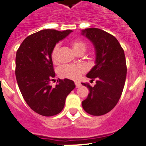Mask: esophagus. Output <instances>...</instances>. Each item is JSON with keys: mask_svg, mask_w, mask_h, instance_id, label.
<instances>
[{"mask_svg": "<svg viewBox=\"0 0 146 146\" xmlns=\"http://www.w3.org/2000/svg\"><path fill=\"white\" fill-rule=\"evenodd\" d=\"M74 83H75V86H76V87H77V88H78V87H80V83L79 82H77V81H76Z\"/></svg>", "mask_w": 146, "mask_h": 146, "instance_id": "obj_1", "label": "esophagus"}]
</instances>
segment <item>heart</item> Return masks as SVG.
<instances>
[{"label": "heart", "instance_id": "b5f03b06", "mask_svg": "<svg viewBox=\"0 0 146 146\" xmlns=\"http://www.w3.org/2000/svg\"><path fill=\"white\" fill-rule=\"evenodd\" d=\"M72 47L77 54L80 52H84L86 50V44L81 40L72 41ZM59 49L60 44H56L53 47L51 52V58L53 62H57L58 60ZM86 66L83 64H75V65H64L58 69V74L64 78H69L72 80H77L86 71Z\"/></svg>", "mask_w": 146, "mask_h": 146}]
</instances>
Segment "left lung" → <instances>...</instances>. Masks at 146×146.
<instances>
[{
    "instance_id": "left-lung-1",
    "label": "left lung",
    "mask_w": 146,
    "mask_h": 146,
    "mask_svg": "<svg viewBox=\"0 0 146 146\" xmlns=\"http://www.w3.org/2000/svg\"><path fill=\"white\" fill-rule=\"evenodd\" d=\"M81 34L91 41L96 54L95 66L86 74L91 80L88 97L82 101L85 111L92 115H102L113 110L119 101L126 77L124 51L113 35L96 28L82 30Z\"/></svg>"
}]
</instances>
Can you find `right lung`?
<instances>
[{
    "label": "right lung",
    "instance_id": "1",
    "mask_svg": "<svg viewBox=\"0 0 146 146\" xmlns=\"http://www.w3.org/2000/svg\"><path fill=\"white\" fill-rule=\"evenodd\" d=\"M72 32L42 30L25 38L17 51L15 74L20 92L28 106L44 116L60 113L66 96L75 88L74 82L66 78L57 80L55 87L50 86L55 76L52 50Z\"/></svg>",
    "mask_w": 146,
    "mask_h": 146
}]
</instances>
